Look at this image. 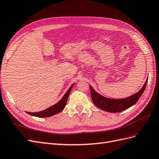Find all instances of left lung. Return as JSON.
<instances>
[{
    "mask_svg": "<svg viewBox=\"0 0 159 159\" xmlns=\"http://www.w3.org/2000/svg\"><path fill=\"white\" fill-rule=\"evenodd\" d=\"M147 81L148 78L147 79L142 88L138 92L130 96L129 98L123 99H110L105 98L98 92H96L92 87L89 85L91 99H92L93 102L96 106L101 109L105 111L110 113L121 112L122 111L131 107L137 102V101L140 98L145 89Z\"/></svg>",
    "mask_w": 159,
    "mask_h": 159,
    "instance_id": "left-lung-1",
    "label": "left lung"
}]
</instances>
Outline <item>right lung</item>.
Returning a JSON list of instances; mask_svg holds the SVG:
<instances>
[{"instance_id":"add662e5","label":"right lung","mask_w":159,"mask_h":159,"mask_svg":"<svg viewBox=\"0 0 159 159\" xmlns=\"http://www.w3.org/2000/svg\"><path fill=\"white\" fill-rule=\"evenodd\" d=\"M74 85V84H72L70 86V88L68 89V90L66 91V93L64 94L63 98H62L58 102L54 104V105H52V106L48 107L44 111H42L34 112V113H31V112H26V113L28 114L32 115V116L38 117H48L57 113H59L65 108L67 101H68V99L69 97L70 93Z\"/></svg>"}]
</instances>
